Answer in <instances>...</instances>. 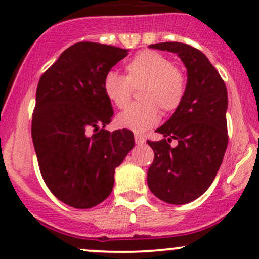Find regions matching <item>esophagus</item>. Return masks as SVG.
Masks as SVG:
<instances>
[{
	"label": "esophagus",
	"mask_w": 259,
	"mask_h": 259,
	"mask_svg": "<svg viewBox=\"0 0 259 259\" xmlns=\"http://www.w3.org/2000/svg\"><path fill=\"white\" fill-rule=\"evenodd\" d=\"M135 144L136 145H144L146 142V139H145L144 135H139V134H135Z\"/></svg>",
	"instance_id": "34e87169"
}]
</instances>
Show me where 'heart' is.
Segmentation results:
<instances>
[{"instance_id": "obj_1", "label": "heart", "mask_w": 259, "mask_h": 259, "mask_svg": "<svg viewBox=\"0 0 259 259\" xmlns=\"http://www.w3.org/2000/svg\"><path fill=\"white\" fill-rule=\"evenodd\" d=\"M140 88L142 103L129 106L117 117L118 126L134 133H145L157 125L159 108L165 113L175 111L185 96L186 80L168 57L146 50L136 53L125 64V76L109 70L102 81L106 97L118 108H124L133 89Z\"/></svg>"}]
</instances>
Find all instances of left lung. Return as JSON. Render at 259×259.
<instances>
[{
	"mask_svg": "<svg viewBox=\"0 0 259 259\" xmlns=\"http://www.w3.org/2000/svg\"><path fill=\"white\" fill-rule=\"evenodd\" d=\"M150 49L177 53L187 70L181 105L156 130L164 139L147 141L154 159L147 185L159 200L185 204L207 191L214 180L228 146L227 86L200 50L181 42L150 45ZM171 139L178 145L171 148Z\"/></svg>",
	"mask_w": 259,
	"mask_h": 259,
	"instance_id": "8db88e82",
	"label": "left lung"
}]
</instances>
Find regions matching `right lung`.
Masks as SVG:
<instances>
[{
    "label": "right lung",
    "instance_id": "1",
    "mask_svg": "<svg viewBox=\"0 0 259 259\" xmlns=\"http://www.w3.org/2000/svg\"><path fill=\"white\" fill-rule=\"evenodd\" d=\"M129 50L99 42L68 47L36 89L31 136L41 175L68 206L86 209L111 195L115 168L135 145L130 130L109 133L112 103L102 81Z\"/></svg>",
    "mask_w": 259,
    "mask_h": 259
}]
</instances>
